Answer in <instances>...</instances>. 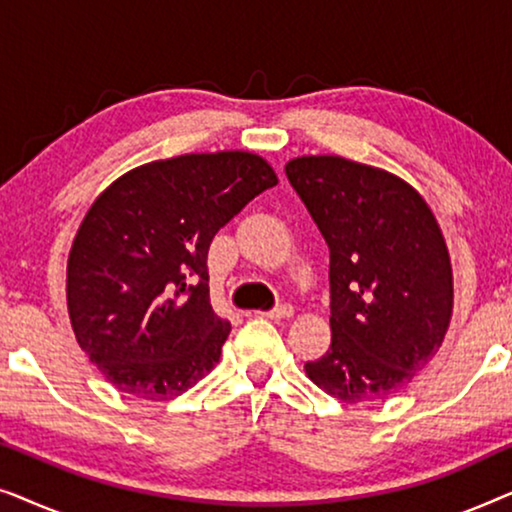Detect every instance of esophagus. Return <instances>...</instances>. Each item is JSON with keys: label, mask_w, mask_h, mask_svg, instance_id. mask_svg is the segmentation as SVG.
Segmentation results:
<instances>
[{"label": "esophagus", "mask_w": 512, "mask_h": 512, "mask_svg": "<svg viewBox=\"0 0 512 512\" xmlns=\"http://www.w3.org/2000/svg\"><path fill=\"white\" fill-rule=\"evenodd\" d=\"M261 317H265V319H272V321H284V319H291V317H293V307H291V305H279V307H275V310L263 312Z\"/></svg>", "instance_id": "1"}]
</instances>
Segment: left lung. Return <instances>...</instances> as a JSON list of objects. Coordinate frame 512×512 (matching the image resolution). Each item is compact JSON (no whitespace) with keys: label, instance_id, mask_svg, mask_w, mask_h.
Returning <instances> with one entry per match:
<instances>
[{"label":"left lung","instance_id":"obj_1","mask_svg":"<svg viewBox=\"0 0 512 512\" xmlns=\"http://www.w3.org/2000/svg\"><path fill=\"white\" fill-rule=\"evenodd\" d=\"M286 177L331 251V347L305 363L342 403L382 401L415 380L452 321L443 230L408 181L342 156H298Z\"/></svg>","mask_w":512,"mask_h":512}]
</instances>
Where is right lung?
I'll use <instances>...</instances> for the list:
<instances>
[{
    "label": "right lung",
    "mask_w": 512,
    "mask_h": 512,
    "mask_svg": "<svg viewBox=\"0 0 512 512\" xmlns=\"http://www.w3.org/2000/svg\"><path fill=\"white\" fill-rule=\"evenodd\" d=\"M277 181L258 153H184L97 195L69 249L67 312L104 380L167 401L219 363L230 324L209 303V244Z\"/></svg>",
    "instance_id": "obj_1"
}]
</instances>
